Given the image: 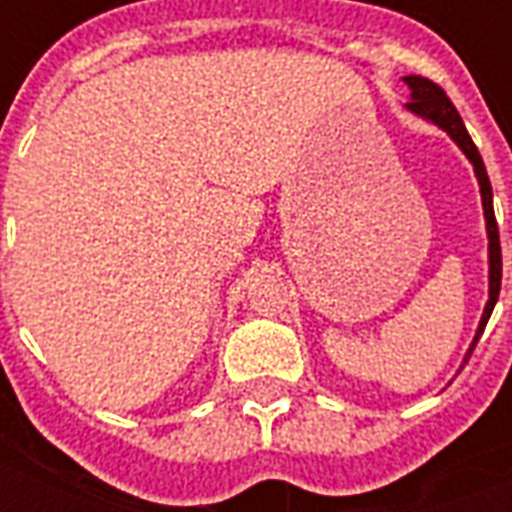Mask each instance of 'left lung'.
<instances>
[{"mask_svg": "<svg viewBox=\"0 0 512 512\" xmlns=\"http://www.w3.org/2000/svg\"><path fill=\"white\" fill-rule=\"evenodd\" d=\"M403 82L411 87V101H408V109L414 115L425 117V120H433L436 126L444 128L447 134L458 142L466 158L474 164V175H477V183H480V194H483V208H485V230H488V263H491V274H488V304H485L483 318H480V326H477V334H474V343L469 348V356H472L474 345L483 334L485 323L494 312V304L499 299V288H502V246H499V227H496L494 216V200H491V180H488V172H485L483 156L480 150L472 142V136L463 126L458 109L452 106V101L447 98V93L441 90L439 84L430 82L425 76H406Z\"/></svg>", "mask_w": 512, "mask_h": 512, "instance_id": "1", "label": "left lung"}]
</instances>
